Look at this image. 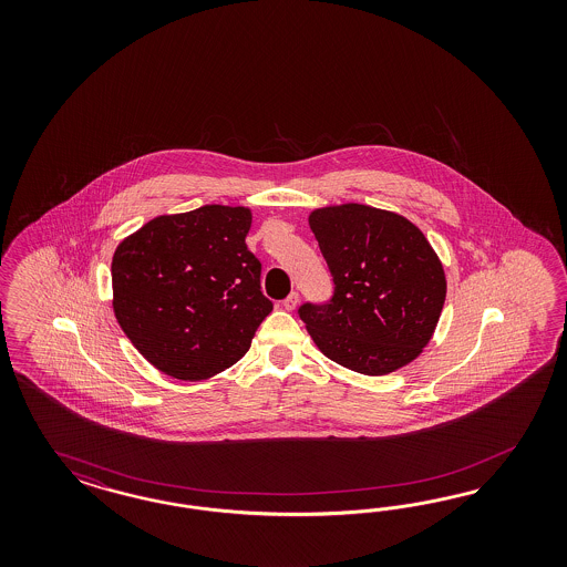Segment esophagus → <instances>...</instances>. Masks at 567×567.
Wrapping results in <instances>:
<instances>
[{
  "instance_id": "esophagus-1",
  "label": "esophagus",
  "mask_w": 567,
  "mask_h": 567,
  "mask_svg": "<svg viewBox=\"0 0 567 567\" xmlns=\"http://www.w3.org/2000/svg\"><path fill=\"white\" fill-rule=\"evenodd\" d=\"M297 306H299V295H297V292H291V295L282 301V308L287 309V311H292Z\"/></svg>"
}]
</instances>
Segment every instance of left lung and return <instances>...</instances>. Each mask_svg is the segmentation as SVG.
Instances as JSON below:
<instances>
[{
    "mask_svg": "<svg viewBox=\"0 0 567 567\" xmlns=\"http://www.w3.org/2000/svg\"><path fill=\"white\" fill-rule=\"evenodd\" d=\"M309 228L334 280L330 303L299 308L316 347L365 377L412 363L446 297L443 264L424 233L401 214L361 204L318 207Z\"/></svg>",
    "mask_w": 567,
    "mask_h": 567,
    "instance_id": "8db88e82",
    "label": "left lung"
}]
</instances>
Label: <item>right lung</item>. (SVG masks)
<instances>
[{"mask_svg": "<svg viewBox=\"0 0 567 567\" xmlns=\"http://www.w3.org/2000/svg\"><path fill=\"white\" fill-rule=\"evenodd\" d=\"M249 228V207L214 204L157 216L116 247L114 316L159 372L197 382L249 351L272 311L245 243Z\"/></svg>", "mask_w": 567, "mask_h": 567, "instance_id": "right-lung-1", "label": "right lung"}]
</instances>
